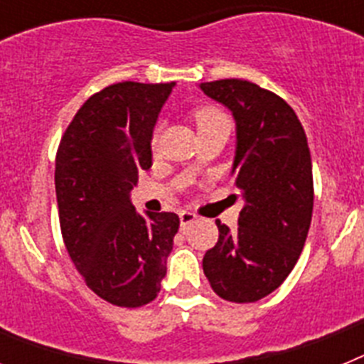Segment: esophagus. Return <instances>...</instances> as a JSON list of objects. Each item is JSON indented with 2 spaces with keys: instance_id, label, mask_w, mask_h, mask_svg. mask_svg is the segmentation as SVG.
Listing matches in <instances>:
<instances>
[{
  "instance_id": "esophagus-1",
  "label": "esophagus",
  "mask_w": 364,
  "mask_h": 364,
  "mask_svg": "<svg viewBox=\"0 0 364 364\" xmlns=\"http://www.w3.org/2000/svg\"><path fill=\"white\" fill-rule=\"evenodd\" d=\"M178 217H180V226L182 228H188L189 224H193V222L197 220V215L191 213V211H180Z\"/></svg>"
}]
</instances>
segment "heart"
<instances>
[{"instance_id":"heart-1","label":"heart","mask_w":364,"mask_h":364,"mask_svg":"<svg viewBox=\"0 0 364 364\" xmlns=\"http://www.w3.org/2000/svg\"><path fill=\"white\" fill-rule=\"evenodd\" d=\"M193 120L197 124V129H210V127H230V122H228L226 114L220 111V109L213 107V105H204V107H198L197 111H193ZM156 138H159V131L153 133V146L156 144Z\"/></svg>"}]
</instances>
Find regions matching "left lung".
I'll return each mask as SVG.
<instances>
[{
  "label": "left lung",
  "mask_w": 364,
  "mask_h": 364,
  "mask_svg": "<svg viewBox=\"0 0 364 364\" xmlns=\"http://www.w3.org/2000/svg\"><path fill=\"white\" fill-rule=\"evenodd\" d=\"M198 87L233 114L231 176L244 200L237 230L217 222L218 242L202 268L218 297L255 302L286 281L306 242L314 210L310 147L295 111L277 95L235 78Z\"/></svg>",
  "instance_id": "left-lung-1"
}]
</instances>
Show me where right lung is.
<instances>
[{
  "label": "right lung",
  "instance_id": "right-lung-1",
  "mask_svg": "<svg viewBox=\"0 0 364 364\" xmlns=\"http://www.w3.org/2000/svg\"><path fill=\"white\" fill-rule=\"evenodd\" d=\"M173 87H105L80 107L58 147L63 242L87 286L117 306H144L159 295L180 226L178 215H140L131 202L138 173L153 164V129Z\"/></svg>",
  "mask_w": 364,
  "mask_h": 364
}]
</instances>
